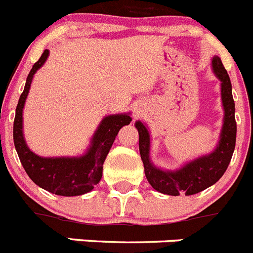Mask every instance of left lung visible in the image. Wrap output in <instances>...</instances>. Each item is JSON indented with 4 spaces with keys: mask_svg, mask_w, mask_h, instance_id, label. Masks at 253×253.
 <instances>
[{
    "mask_svg": "<svg viewBox=\"0 0 253 253\" xmlns=\"http://www.w3.org/2000/svg\"><path fill=\"white\" fill-rule=\"evenodd\" d=\"M211 64H213L214 73L220 80L222 102L224 109L220 140L215 151L186 163L182 169L177 171H163L157 169L149 160L151 137L148 129L142 122L135 123V128L139 133L140 158L144 165L147 180L154 190L166 195L178 196L180 194L194 195L208 189L224 175L233 156L234 147H236L237 124L234 118L236 109L232 96V84L220 58L214 57Z\"/></svg>",
    "mask_w": 253,
    "mask_h": 253,
    "instance_id": "left-lung-1",
    "label": "left lung"
}]
</instances>
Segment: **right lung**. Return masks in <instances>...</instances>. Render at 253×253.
Wrapping results in <instances>:
<instances>
[{
	"label": "right lung",
	"mask_w": 253,
	"mask_h": 253,
	"mask_svg": "<svg viewBox=\"0 0 253 253\" xmlns=\"http://www.w3.org/2000/svg\"><path fill=\"white\" fill-rule=\"evenodd\" d=\"M48 54L49 50L45 49L26 78L25 88L20 96L13 120V143L22 167L38 186L55 195H82L99 184L102 177V165L115 137L124 125L130 124L131 118L128 114H116L104 118L91 139L90 148L80 157H40L31 152L22 134V109L33 77L43 66Z\"/></svg>",
	"instance_id": "obj_1"
}]
</instances>
